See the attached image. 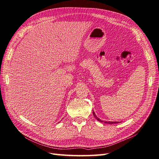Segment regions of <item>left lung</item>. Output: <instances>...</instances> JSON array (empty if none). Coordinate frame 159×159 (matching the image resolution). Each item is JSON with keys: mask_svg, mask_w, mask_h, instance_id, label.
Returning a JSON list of instances; mask_svg holds the SVG:
<instances>
[{"mask_svg": "<svg viewBox=\"0 0 159 159\" xmlns=\"http://www.w3.org/2000/svg\"><path fill=\"white\" fill-rule=\"evenodd\" d=\"M93 116H94V117H95V118L97 120H98L99 121H101V122H104V123H105V124H117V122H116V121H114V122H113V121H101L99 118H98V117H97V116L95 115V112L94 111H93Z\"/></svg>", "mask_w": 159, "mask_h": 159, "instance_id": "8db88e82", "label": "left lung"}]
</instances>
